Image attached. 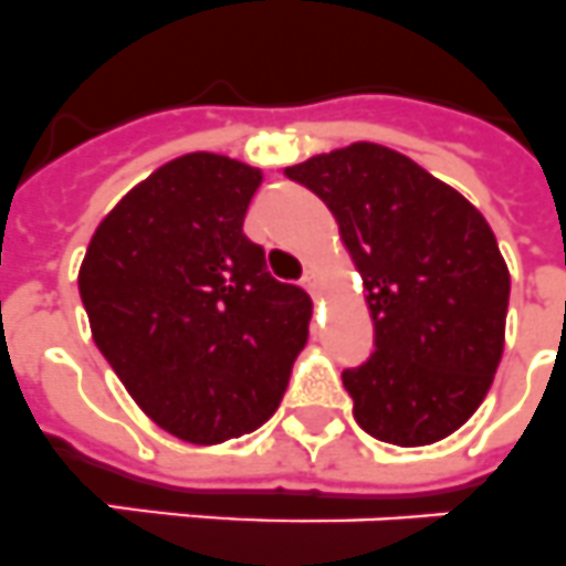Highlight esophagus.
<instances>
[{
	"label": "esophagus",
	"mask_w": 566,
	"mask_h": 566,
	"mask_svg": "<svg viewBox=\"0 0 566 566\" xmlns=\"http://www.w3.org/2000/svg\"><path fill=\"white\" fill-rule=\"evenodd\" d=\"M302 284H305V291H311V293L319 291V284H322V273H319V270L307 268V273H305V279H302Z\"/></svg>",
	"instance_id": "34e87169"
}]
</instances>
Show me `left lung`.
<instances>
[{
  "instance_id": "left-lung-1",
  "label": "left lung",
  "mask_w": 566,
  "mask_h": 566,
  "mask_svg": "<svg viewBox=\"0 0 566 566\" xmlns=\"http://www.w3.org/2000/svg\"><path fill=\"white\" fill-rule=\"evenodd\" d=\"M284 175L325 201L374 322V354L342 382L377 440L429 446L458 431L503 356L510 270L458 189L388 146L350 144Z\"/></svg>"
}]
</instances>
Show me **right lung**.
<instances>
[{
    "label": "right lung",
    "mask_w": 566,
    "mask_h": 566,
    "mask_svg": "<svg viewBox=\"0 0 566 566\" xmlns=\"http://www.w3.org/2000/svg\"><path fill=\"white\" fill-rule=\"evenodd\" d=\"M261 169L212 151L123 195L80 264L92 336L151 422L195 446L268 422L305 348L311 296L244 235Z\"/></svg>",
    "instance_id": "right-lung-1"
}]
</instances>
